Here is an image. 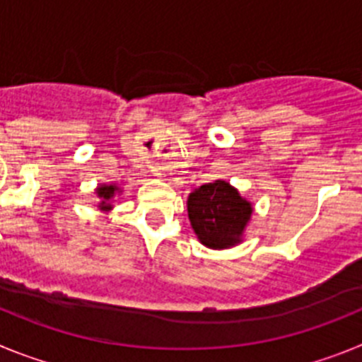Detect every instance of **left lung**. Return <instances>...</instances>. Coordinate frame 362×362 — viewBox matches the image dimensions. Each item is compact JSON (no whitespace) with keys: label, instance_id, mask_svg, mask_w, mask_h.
I'll return each instance as SVG.
<instances>
[{"label":"left lung","instance_id":"8db88e82","mask_svg":"<svg viewBox=\"0 0 362 362\" xmlns=\"http://www.w3.org/2000/svg\"><path fill=\"white\" fill-rule=\"evenodd\" d=\"M252 204L226 181L201 185L188 196V217L199 241L210 248H228L241 241Z\"/></svg>","mask_w":362,"mask_h":362}]
</instances>
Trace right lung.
Returning <instances> with one entry per match:
<instances>
[{"label":"right lung","mask_w":362,"mask_h":362,"mask_svg":"<svg viewBox=\"0 0 362 362\" xmlns=\"http://www.w3.org/2000/svg\"><path fill=\"white\" fill-rule=\"evenodd\" d=\"M114 192H116V187H101V188H98V196L101 197V209H110V204L107 203L108 199H110V197H114Z\"/></svg>","instance_id":"1"}]
</instances>
